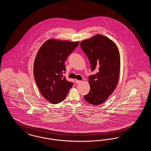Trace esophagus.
<instances>
[{
  "instance_id": "obj_1",
  "label": "esophagus",
  "mask_w": 151,
  "mask_h": 151,
  "mask_svg": "<svg viewBox=\"0 0 151 151\" xmlns=\"http://www.w3.org/2000/svg\"><path fill=\"white\" fill-rule=\"evenodd\" d=\"M75 82H76V84H79V83H81V81H80V80H75Z\"/></svg>"
}]
</instances>
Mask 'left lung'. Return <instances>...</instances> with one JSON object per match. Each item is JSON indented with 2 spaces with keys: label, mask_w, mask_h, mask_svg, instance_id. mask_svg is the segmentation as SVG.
I'll list each match as a JSON object with an SVG mask.
<instances>
[{
  "label": "left lung",
  "mask_w": 151,
  "mask_h": 151,
  "mask_svg": "<svg viewBox=\"0 0 151 151\" xmlns=\"http://www.w3.org/2000/svg\"><path fill=\"white\" fill-rule=\"evenodd\" d=\"M80 47L88 58L91 71L96 73L88 77L90 91L84 96L88 103L98 105L113 93L116 86L120 70V57L114 42L97 35L83 41Z\"/></svg>",
  "instance_id": "left-lung-1"
}]
</instances>
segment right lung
I'll use <instances>...</instances> for the list:
<instances>
[{
  "label": "right lung",
  "instance_id": "1",
  "mask_svg": "<svg viewBox=\"0 0 151 151\" xmlns=\"http://www.w3.org/2000/svg\"><path fill=\"white\" fill-rule=\"evenodd\" d=\"M79 45V42L49 40L40 48L36 55L33 74L43 97L52 104L65 100L73 83L67 81L65 63Z\"/></svg>",
  "mask_w": 151,
  "mask_h": 151
}]
</instances>
